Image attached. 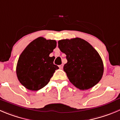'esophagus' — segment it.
<instances>
[{
    "instance_id": "1",
    "label": "esophagus",
    "mask_w": 120,
    "mask_h": 120,
    "mask_svg": "<svg viewBox=\"0 0 120 120\" xmlns=\"http://www.w3.org/2000/svg\"><path fill=\"white\" fill-rule=\"evenodd\" d=\"M59 68H60V69H62L63 68V64H61V65H59Z\"/></svg>"
}]
</instances>
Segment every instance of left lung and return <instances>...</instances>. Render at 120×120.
Here are the masks:
<instances>
[{
    "label": "left lung",
    "mask_w": 120,
    "mask_h": 120,
    "mask_svg": "<svg viewBox=\"0 0 120 120\" xmlns=\"http://www.w3.org/2000/svg\"><path fill=\"white\" fill-rule=\"evenodd\" d=\"M58 44L68 60L63 70L75 86L80 90H87L100 81L104 73L102 60L89 42L75 38L60 40Z\"/></svg>",
    "instance_id": "obj_1"
}]
</instances>
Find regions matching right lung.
I'll return each instance as SVG.
<instances>
[{
	"label": "right lung",
	"instance_id": "1",
	"mask_svg": "<svg viewBox=\"0 0 120 120\" xmlns=\"http://www.w3.org/2000/svg\"><path fill=\"white\" fill-rule=\"evenodd\" d=\"M56 40L38 37L30 42L22 51L16 66V75L26 89L38 90L47 85L55 70L53 57L49 55L56 47Z\"/></svg>",
	"mask_w": 120,
	"mask_h": 120
}]
</instances>
